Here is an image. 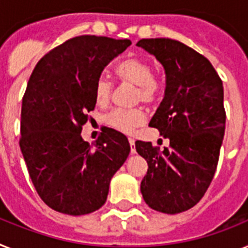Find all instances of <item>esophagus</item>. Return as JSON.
<instances>
[{
  "label": "esophagus",
  "instance_id": "obj_1",
  "mask_svg": "<svg viewBox=\"0 0 248 248\" xmlns=\"http://www.w3.org/2000/svg\"><path fill=\"white\" fill-rule=\"evenodd\" d=\"M129 144H130V152L136 153V147H134V139L129 138Z\"/></svg>",
  "mask_w": 248,
  "mask_h": 248
}]
</instances>
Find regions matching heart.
Listing matches in <instances>:
<instances>
[{
	"label": "heart",
	"instance_id": "obj_1",
	"mask_svg": "<svg viewBox=\"0 0 248 248\" xmlns=\"http://www.w3.org/2000/svg\"><path fill=\"white\" fill-rule=\"evenodd\" d=\"M115 72L123 82L137 86L136 101L152 104L159 92V85L153 78L152 65L140 58H128L116 65ZM112 83L105 76H100L95 82V99L99 105L109 101ZM146 119V114L140 108L136 109H114L106 114L105 122L120 132L132 133Z\"/></svg>",
	"mask_w": 248,
	"mask_h": 248
}]
</instances>
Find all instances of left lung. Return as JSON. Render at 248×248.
I'll return each mask as SVG.
<instances>
[{
  "label": "left lung",
  "mask_w": 248,
  "mask_h": 248,
  "mask_svg": "<svg viewBox=\"0 0 248 248\" xmlns=\"http://www.w3.org/2000/svg\"><path fill=\"white\" fill-rule=\"evenodd\" d=\"M137 46L165 68V97L149 125L170 140L162 152L136 142L148 163L140 191L152 209L177 214L200 202L216 173L226 126L223 83L212 63L184 43L156 38Z\"/></svg>",
  "instance_id": "obj_1"
}]
</instances>
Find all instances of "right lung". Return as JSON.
I'll return each mask as SVG.
<instances>
[{"instance_id": "obj_1", "label": "right lung", "mask_w": 248, "mask_h": 248, "mask_svg": "<svg viewBox=\"0 0 248 248\" xmlns=\"http://www.w3.org/2000/svg\"><path fill=\"white\" fill-rule=\"evenodd\" d=\"M132 44L128 39L81 35L46 53L29 78L21 106L20 149L36 193L69 216L100 209L111 177L128 158L126 137L105 128L95 148L81 137L95 109V82Z\"/></svg>"}]
</instances>
